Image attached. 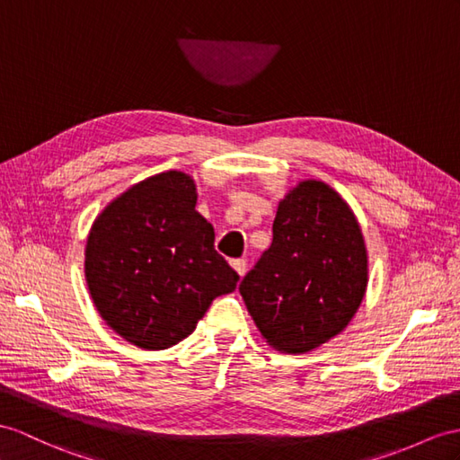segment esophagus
<instances>
[{"label": "esophagus", "instance_id": "34e87169", "mask_svg": "<svg viewBox=\"0 0 460 460\" xmlns=\"http://www.w3.org/2000/svg\"><path fill=\"white\" fill-rule=\"evenodd\" d=\"M230 265L234 267V271H236L240 277H243L245 267H248V263H245V260H242V257H240V260H232Z\"/></svg>", "mask_w": 460, "mask_h": 460}]
</instances>
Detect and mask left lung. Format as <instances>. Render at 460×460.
I'll list each match as a JSON object with an SVG mask.
<instances>
[{
  "label": "left lung",
  "instance_id": "1",
  "mask_svg": "<svg viewBox=\"0 0 460 460\" xmlns=\"http://www.w3.org/2000/svg\"><path fill=\"white\" fill-rule=\"evenodd\" d=\"M351 208L322 181H300L277 208L273 242L242 279L257 330L283 353H306L355 316L368 281Z\"/></svg>",
  "mask_w": 460,
  "mask_h": 460
}]
</instances>
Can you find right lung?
Instances as JSON below:
<instances>
[{
    "instance_id": "add662e5",
    "label": "right lung",
    "mask_w": 460,
    "mask_h": 460,
    "mask_svg": "<svg viewBox=\"0 0 460 460\" xmlns=\"http://www.w3.org/2000/svg\"><path fill=\"white\" fill-rule=\"evenodd\" d=\"M195 205L193 179L164 172L109 203L89 232V295L107 326L142 349L185 340L210 302L240 281Z\"/></svg>"
}]
</instances>
